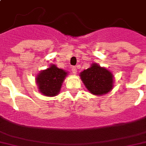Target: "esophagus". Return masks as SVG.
I'll list each match as a JSON object with an SVG mask.
<instances>
[{
	"label": "esophagus",
	"mask_w": 146,
	"mask_h": 146,
	"mask_svg": "<svg viewBox=\"0 0 146 146\" xmlns=\"http://www.w3.org/2000/svg\"><path fill=\"white\" fill-rule=\"evenodd\" d=\"M71 71L73 72V74H76L77 73V68H76V66H72Z\"/></svg>",
	"instance_id": "obj_1"
}]
</instances>
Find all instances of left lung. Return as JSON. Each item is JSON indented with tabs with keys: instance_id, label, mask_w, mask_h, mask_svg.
I'll return each instance as SVG.
<instances>
[{
	"instance_id": "8db88e82",
	"label": "left lung",
	"mask_w": 146,
	"mask_h": 146,
	"mask_svg": "<svg viewBox=\"0 0 146 146\" xmlns=\"http://www.w3.org/2000/svg\"><path fill=\"white\" fill-rule=\"evenodd\" d=\"M80 76L86 88L92 95H105L111 92L114 86V76L112 72L96 62L80 72Z\"/></svg>"
}]
</instances>
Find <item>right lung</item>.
Returning <instances> with one entry per match:
<instances>
[{"mask_svg":"<svg viewBox=\"0 0 146 146\" xmlns=\"http://www.w3.org/2000/svg\"><path fill=\"white\" fill-rule=\"evenodd\" d=\"M68 72L50 64L46 70H42L36 76V84L38 91L46 96H55L60 92L62 83Z\"/></svg>","mask_w":146,"mask_h":146,"instance_id":"obj_1","label":"right lung"}]
</instances>
